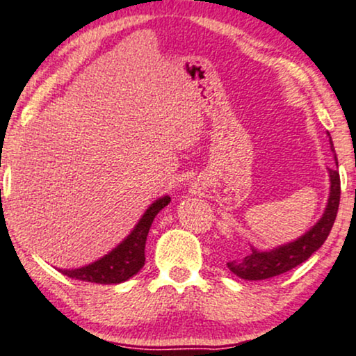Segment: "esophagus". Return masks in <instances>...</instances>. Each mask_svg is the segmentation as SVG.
<instances>
[{
  "label": "esophagus",
  "mask_w": 356,
  "mask_h": 356,
  "mask_svg": "<svg viewBox=\"0 0 356 356\" xmlns=\"http://www.w3.org/2000/svg\"><path fill=\"white\" fill-rule=\"evenodd\" d=\"M191 193L204 195V186L202 185V183H193V185H191Z\"/></svg>",
  "instance_id": "esophagus-1"
}]
</instances>
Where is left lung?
I'll list each match as a JSON object with an SVG mask.
<instances>
[{"label":"left lung","instance_id":"1","mask_svg":"<svg viewBox=\"0 0 356 356\" xmlns=\"http://www.w3.org/2000/svg\"><path fill=\"white\" fill-rule=\"evenodd\" d=\"M330 143H332V152L335 153L332 136H330ZM337 168H328L330 196L327 208H325L321 218L305 235L290 241V243L277 246L273 250H265V252L252 246V252L246 254L245 258L227 263L229 271H233L236 277L243 280H266L286 273V271L293 270L295 266L307 261L325 243L330 232H332L333 223H335L338 204H340V175H338Z\"/></svg>","mask_w":356,"mask_h":356}]
</instances>
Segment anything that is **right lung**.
<instances>
[{
	"label": "right lung",
	"mask_w": 356,
	"mask_h": 356,
	"mask_svg": "<svg viewBox=\"0 0 356 356\" xmlns=\"http://www.w3.org/2000/svg\"><path fill=\"white\" fill-rule=\"evenodd\" d=\"M170 202L171 198L168 195L154 200L148 207V210L143 213L140 221L135 225V228L131 229V233L116 248H113L110 253L104 254L99 260L81 266V268L60 271L70 278L81 280V282L102 283V285H116V283H123L135 277L145 265V245L149 227H152L154 216Z\"/></svg>",
	"instance_id": "right-lung-1"
}]
</instances>
